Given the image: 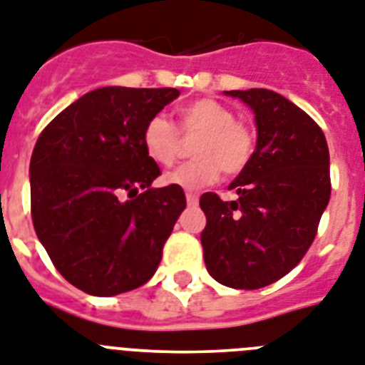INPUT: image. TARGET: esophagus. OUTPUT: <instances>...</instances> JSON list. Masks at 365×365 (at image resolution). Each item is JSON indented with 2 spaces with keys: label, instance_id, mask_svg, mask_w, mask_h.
I'll return each mask as SVG.
<instances>
[{
  "label": "esophagus",
  "instance_id": "1",
  "mask_svg": "<svg viewBox=\"0 0 365 365\" xmlns=\"http://www.w3.org/2000/svg\"><path fill=\"white\" fill-rule=\"evenodd\" d=\"M186 201H188V205H197V194L195 192H186Z\"/></svg>",
  "mask_w": 365,
  "mask_h": 365
}]
</instances>
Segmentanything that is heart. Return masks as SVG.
Masks as SVG:
<instances>
[{
  "label": "heart",
  "mask_w": 365,
  "mask_h": 365,
  "mask_svg": "<svg viewBox=\"0 0 365 365\" xmlns=\"http://www.w3.org/2000/svg\"><path fill=\"white\" fill-rule=\"evenodd\" d=\"M180 130L185 134H200L192 155L186 162L164 177L171 186L197 190L212 185L224 171L225 175H239L254 156V134L244 123L235 121L233 111L212 98H197L179 110ZM143 149L150 160L158 165H171L180 150V138L175 126L164 115L150 117L143 134Z\"/></svg>",
  "instance_id": "obj_1"
}]
</instances>
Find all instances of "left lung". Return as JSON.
I'll return each mask as SVG.
<instances>
[{
  "label": "left lung",
  "instance_id": "1",
  "mask_svg": "<svg viewBox=\"0 0 365 365\" xmlns=\"http://www.w3.org/2000/svg\"><path fill=\"white\" fill-rule=\"evenodd\" d=\"M252 108L257 145L230 185L235 201L201 195V246L218 284L261 289L300 263L330 201L327 138L312 117L269 89L224 91Z\"/></svg>",
  "mask_w": 365,
  "mask_h": 365
}]
</instances>
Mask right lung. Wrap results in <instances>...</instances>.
I'll return each instance as SVG.
<instances>
[{
  "mask_svg": "<svg viewBox=\"0 0 365 365\" xmlns=\"http://www.w3.org/2000/svg\"><path fill=\"white\" fill-rule=\"evenodd\" d=\"M177 96L173 87H101L38 135L29 164L33 227L53 267L83 293H126L158 269L186 197L180 186H150L160 168L141 134Z\"/></svg>",
  "mask_w": 365,
  "mask_h": 365,
  "instance_id": "add662e5",
  "label": "right lung"
}]
</instances>
